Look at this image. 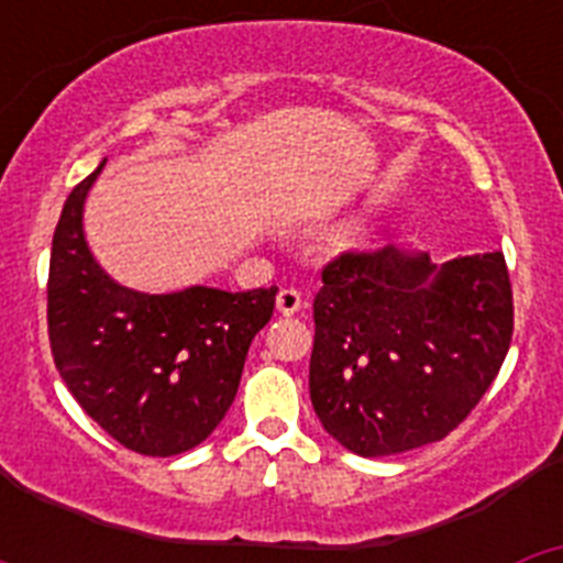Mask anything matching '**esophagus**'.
<instances>
[{
	"instance_id": "esophagus-1",
	"label": "esophagus",
	"mask_w": 563,
	"mask_h": 563,
	"mask_svg": "<svg viewBox=\"0 0 563 563\" xmlns=\"http://www.w3.org/2000/svg\"><path fill=\"white\" fill-rule=\"evenodd\" d=\"M301 305H305V296H301V290H296V287H285V290H278L276 307L282 316H296V312L301 310Z\"/></svg>"
}]
</instances>
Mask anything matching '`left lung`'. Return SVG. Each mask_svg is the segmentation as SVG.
I'll return each mask as SVG.
<instances>
[{"label":"left lung","instance_id":"obj_1","mask_svg":"<svg viewBox=\"0 0 563 563\" xmlns=\"http://www.w3.org/2000/svg\"><path fill=\"white\" fill-rule=\"evenodd\" d=\"M312 301L310 400L361 456L449 437L499 375L514 338L501 251L431 265L395 247L343 251Z\"/></svg>","mask_w":563,"mask_h":563}]
</instances>
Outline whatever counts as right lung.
I'll use <instances>...</instances> for the list:
<instances>
[{
  "label": "right lung",
  "instance_id": "obj_1",
  "mask_svg": "<svg viewBox=\"0 0 563 563\" xmlns=\"http://www.w3.org/2000/svg\"><path fill=\"white\" fill-rule=\"evenodd\" d=\"M101 168L69 191L53 233L49 350L78 406L123 449L183 454L231 409L247 346L271 321L278 287L146 296L114 285L81 228L84 200Z\"/></svg>",
  "mask_w": 563,
  "mask_h": 563
}]
</instances>
